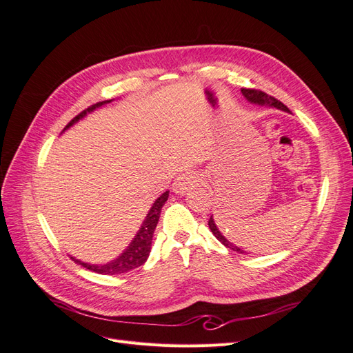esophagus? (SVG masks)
I'll list each match as a JSON object with an SVG mask.
<instances>
[{"mask_svg": "<svg viewBox=\"0 0 353 353\" xmlns=\"http://www.w3.org/2000/svg\"><path fill=\"white\" fill-rule=\"evenodd\" d=\"M196 184H197V175L194 172H191V170H185V172L179 174L175 178L172 190L176 194H187Z\"/></svg>", "mask_w": 353, "mask_h": 353, "instance_id": "esophagus-1", "label": "esophagus"}]
</instances>
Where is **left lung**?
Listing matches in <instances>:
<instances>
[{
	"label": "left lung",
	"instance_id": "1",
	"mask_svg": "<svg viewBox=\"0 0 353 353\" xmlns=\"http://www.w3.org/2000/svg\"><path fill=\"white\" fill-rule=\"evenodd\" d=\"M241 94L244 95L245 100L253 103V104L265 105V108H275V109H279V110H284V112L290 113V110H288L281 101H279L276 99L271 97V95L265 94V92H262V91H259V90L241 88ZM209 228H210V231L213 232V236H215L223 245H225V248H228V249H231V250H234V252H239V253H245L244 250H241L240 248H237V245H234L232 243H230L225 237L222 236V232L218 230L216 223H215V221H213L212 216H210V219H209Z\"/></svg>",
	"mask_w": 353,
	"mask_h": 353
}]
</instances>
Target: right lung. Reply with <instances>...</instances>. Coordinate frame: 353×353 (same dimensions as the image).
Returning a JSON list of instances; mask_svg holds the SVG:
<instances>
[{
	"label": "right lung",
	"instance_id": "right-lung-1",
	"mask_svg": "<svg viewBox=\"0 0 353 353\" xmlns=\"http://www.w3.org/2000/svg\"><path fill=\"white\" fill-rule=\"evenodd\" d=\"M110 101L112 100H105V101H100L97 104L90 105L88 109H85L77 117H73V119L66 125V128L63 131H66L68 128H70L72 125L77 123L79 119H82V117L87 116V113H91L95 109H99V108H101V105L108 104ZM168 197H169V191H165V193L153 203V206L150 208V210H148L145 219L143 221L141 228L138 230V232L135 234L134 240L123 250V253L121 256H117L116 259H113V261H110L108 263H104V265L87 263V262H82V261H78V259H74V258H72V259L77 262V263L82 265L83 268H87L90 271H92V272L103 274V275L123 274V272H128V271L138 268V266H141L147 261L148 254H150L153 234H154L156 225H157L159 218H160V212H162V208L165 205V201L168 200Z\"/></svg>",
	"mask_w": 353,
	"mask_h": 353
}]
</instances>
